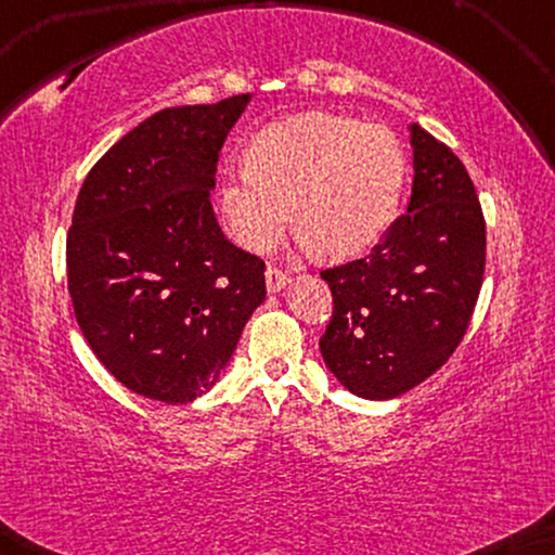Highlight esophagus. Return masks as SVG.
<instances>
[{"instance_id":"1","label":"esophagus","mask_w":555,"mask_h":555,"mask_svg":"<svg viewBox=\"0 0 555 555\" xmlns=\"http://www.w3.org/2000/svg\"><path fill=\"white\" fill-rule=\"evenodd\" d=\"M287 272H283V270H278V268H270L264 270V285H268V293H278V291H283V287L287 285Z\"/></svg>"}]
</instances>
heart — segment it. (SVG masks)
<instances>
[{"instance_id": "1", "label": "heart", "mask_w": 555, "mask_h": 555, "mask_svg": "<svg viewBox=\"0 0 555 555\" xmlns=\"http://www.w3.org/2000/svg\"><path fill=\"white\" fill-rule=\"evenodd\" d=\"M406 179L399 135L333 113L295 116L257 135L247 166L224 173L219 209L249 253H268L293 222L325 260H346L382 237Z\"/></svg>"}]
</instances>
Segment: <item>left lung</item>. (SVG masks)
I'll return each mask as SVG.
<instances>
[{
    "label": "left lung",
    "mask_w": 555,
    "mask_h": 555,
    "mask_svg": "<svg viewBox=\"0 0 555 555\" xmlns=\"http://www.w3.org/2000/svg\"><path fill=\"white\" fill-rule=\"evenodd\" d=\"M414 181L406 211L361 260L321 272L333 315L321 336L331 374L363 399H393L460 346L485 275V217L465 164L409 126Z\"/></svg>",
    "instance_id": "left-lung-1"
}]
</instances>
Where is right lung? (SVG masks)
<instances>
[{
    "instance_id": "obj_1",
    "label": "right lung",
    "mask_w": 555,
    "mask_h": 555,
    "mask_svg": "<svg viewBox=\"0 0 555 555\" xmlns=\"http://www.w3.org/2000/svg\"><path fill=\"white\" fill-rule=\"evenodd\" d=\"M249 98L154 113L105 151L75 202V321L98 361L146 399L209 391L264 300V262L224 237L209 202Z\"/></svg>"
}]
</instances>
